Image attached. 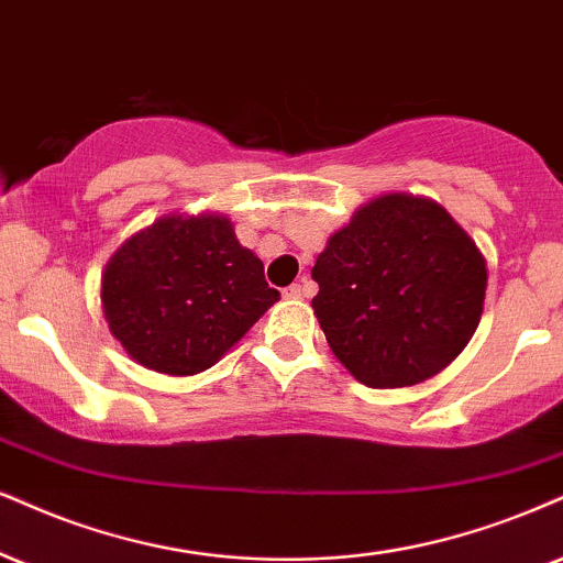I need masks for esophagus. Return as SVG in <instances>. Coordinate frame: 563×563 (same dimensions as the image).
Returning <instances> with one entry per match:
<instances>
[{
  "mask_svg": "<svg viewBox=\"0 0 563 563\" xmlns=\"http://www.w3.org/2000/svg\"><path fill=\"white\" fill-rule=\"evenodd\" d=\"M308 279H302V284H289L287 289H284V297L287 300H302V297H308Z\"/></svg>",
  "mask_w": 563,
  "mask_h": 563,
  "instance_id": "34e87169",
  "label": "esophagus"
}]
</instances>
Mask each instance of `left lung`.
Segmentation results:
<instances>
[{"label": "left lung", "mask_w": 563, "mask_h": 563, "mask_svg": "<svg viewBox=\"0 0 563 563\" xmlns=\"http://www.w3.org/2000/svg\"><path fill=\"white\" fill-rule=\"evenodd\" d=\"M313 310L346 371L371 388L420 384L467 346L488 271L475 242L428 198H376L318 255Z\"/></svg>", "instance_id": "left-lung-1"}]
</instances>
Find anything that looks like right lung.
<instances>
[{
  "label": "right lung",
  "mask_w": 563,
  "mask_h": 563,
  "mask_svg": "<svg viewBox=\"0 0 563 563\" xmlns=\"http://www.w3.org/2000/svg\"><path fill=\"white\" fill-rule=\"evenodd\" d=\"M103 316L151 371H206L279 300L224 217H166L128 240L101 284Z\"/></svg>",
  "instance_id": "right-lung-1"
}]
</instances>
